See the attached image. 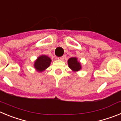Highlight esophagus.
<instances>
[{
    "instance_id": "1",
    "label": "esophagus",
    "mask_w": 121,
    "mask_h": 121,
    "mask_svg": "<svg viewBox=\"0 0 121 121\" xmlns=\"http://www.w3.org/2000/svg\"><path fill=\"white\" fill-rule=\"evenodd\" d=\"M64 59V56H62V57H57V59L60 60H63Z\"/></svg>"
}]
</instances>
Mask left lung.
I'll use <instances>...</instances> for the list:
<instances>
[{
  "mask_svg": "<svg viewBox=\"0 0 121 121\" xmlns=\"http://www.w3.org/2000/svg\"><path fill=\"white\" fill-rule=\"evenodd\" d=\"M68 65L69 68L73 72H77L82 69L81 63L78 61V58L76 57H70L68 60Z\"/></svg>",
  "mask_w": 121,
  "mask_h": 121,
  "instance_id": "8db88e82",
  "label": "left lung"
}]
</instances>
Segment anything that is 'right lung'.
<instances>
[{"label":"right lung","instance_id":"add662e5","mask_svg":"<svg viewBox=\"0 0 121 121\" xmlns=\"http://www.w3.org/2000/svg\"><path fill=\"white\" fill-rule=\"evenodd\" d=\"M51 62V59L48 56H39L34 62V68L39 73H42L45 71L47 68L50 67Z\"/></svg>","mask_w":121,"mask_h":121}]
</instances>
